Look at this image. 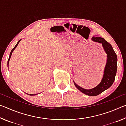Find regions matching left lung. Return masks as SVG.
I'll return each instance as SVG.
<instances>
[{
	"instance_id": "8db88e82",
	"label": "left lung",
	"mask_w": 126,
	"mask_h": 126,
	"mask_svg": "<svg viewBox=\"0 0 126 126\" xmlns=\"http://www.w3.org/2000/svg\"><path fill=\"white\" fill-rule=\"evenodd\" d=\"M92 40L95 42L102 44V46L107 55V59L104 68L103 78L100 83L94 88L91 89H86L82 88L74 82V84L77 88L81 92L89 96H95L99 94L106 89L109 88L113 83L115 76L117 72V57L113 49L112 46L104 40V38L98 37H93Z\"/></svg>"
}]
</instances>
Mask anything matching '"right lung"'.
I'll return each mask as SVG.
<instances>
[{"label": "right lung", "mask_w": 126, "mask_h": 126, "mask_svg": "<svg viewBox=\"0 0 126 126\" xmlns=\"http://www.w3.org/2000/svg\"><path fill=\"white\" fill-rule=\"evenodd\" d=\"M21 40V39L20 40H19V41L18 42V43H17V44H16V46L14 47L12 49V50H11V52H10V55H9V59H8V64H9V60H10V57H11V55H12V53H13V52L14 51V50L16 48V47H17V46L18 45V44H19V43L20 42V41ZM27 94H28V93H27ZM36 94H30V95H35Z\"/></svg>", "instance_id": "right-lung-1"}]
</instances>
